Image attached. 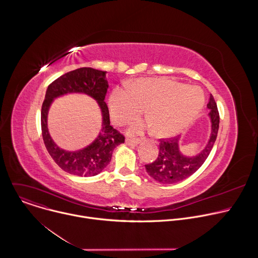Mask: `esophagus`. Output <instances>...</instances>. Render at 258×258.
I'll return each mask as SVG.
<instances>
[{
    "instance_id": "esophagus-1",
    "label": "esophagus",
    "mask_w": 258,
    "mask_h": 258,
    "mask_svg": "<svg viewBox=\"0 0 258 258\" xmlns=\"http://www.w3.org/2000/svg\"><path fill=\"white\" fill-rule=\"evenodd\" d=\"M125 143H126V145H128L131 147H135L140 143V140L139 139H126Z\"/></svg>"
}]
</instances>
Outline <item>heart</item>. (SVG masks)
Here are the masks:
<instances>
[{
	"label": "heart",
	"mask_w": 258,
	"mask_h": 258,
	"mask_svg": "<svg viewBox=\"0 0 258 258\" xmlns=\"http://www.w3.org/2000/svg\"><path fill=\"white\" fill-rule=\"evenodd\" d=\"M204 95L197 87L166 79H140L130 88H115L109 97L112 120L123 125L142 113L151 122L137 121L131 134H142L150 124L157 137H170L186 128L199 114Z\"/></svg>",
	"instance_id": "obj_1"
}]
</instances>
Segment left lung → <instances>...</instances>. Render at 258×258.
Returning a JSON list of instances; mask_svg holds the SVG:
<instances>
[{"mask_svg":"<svg viewBox=\"0 0 258 258\" xmlns=\"http://www.w3.org/2000/svg\"><path fill=\"white\" fill-rule=\"evenodd\" d=\"M210 119V136L203 150L194 156L183 155L179 150V137L170 139H160L159 152L155 161L146 164V171L158 182L169 185L180 181L196 172L208 157L217 137L219 114L217 106L212 95L207 104Z\"/></svg>","mask_w":258,"mask_h":258,"instance_id":"left-lung-1","label":"left lung"}]
</instances>
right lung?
I'll return each mask as SVG.
<instances>
[{"label": "right lung", "mask_w": 258, "mask_h": 258, "mask_svg": "<svg viewBox=\"0 0 258 258\" xmlns=\"http://www.w3.org/2000/svg\"><path fill=\"white\" fill-rule=\"evenodd\" d=\"M108 87L106 71L82 67L65 73L47 89L41 112L43 140L53 160L70 174L78 176L99 174L111 161L113 150L124 143V137L110 125L108 107L104 101ZM68 93L90 95L97 101L102 114V127L97 138L85 149L77 152L60 149L50 138L47 128V113L51 103L55 98Z\"/></svg>", "instance_id": "add662e5"}]
</instances>
